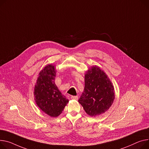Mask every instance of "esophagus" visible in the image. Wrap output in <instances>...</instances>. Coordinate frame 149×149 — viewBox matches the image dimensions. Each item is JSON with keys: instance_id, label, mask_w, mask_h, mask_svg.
I'll use <instances>...</instances> for the list:
<instances>
[{"instance_id": "34e87169", "label": "esophagus", "mask_w": 149, "mask_h": 149, "mask_svg": "<svg viewBox=\"0 0 149 149\" xmlns=\"http://www.w3.org/2000/svg\"><path fill=\"white\" fill-rule=\"evenodd\" d=\"M71 97L72 100H78V96H72Z\"/></svg>"}]
</instances>
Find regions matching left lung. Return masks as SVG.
<instances>
[{
    "instance_id": "1",
    "label": "left lung",
    "mask_w": 149,
    "mask_h": 149,
    "mask_svg": "<svg viewBox=\"0 0 149 149\" xmlns=\"http://www.w3.org/2000/svg\"><path fill=\"white\" fill-rule=\"evenodd\" d=\"M84 83L79 103L92 117L104 113L111 106L115 97L111 81L100 67L93 66L85 74Z\"/></svg>"
}]
</instances>
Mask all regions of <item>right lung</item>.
I'll return each mask as SVG.
<instances>
[{
    "label": "right lung",
    "mask_w": 149,
    "mask_h": 149,
    "mask_svg": "<svg viewBox=\"0 0 149 149\" xmlns=\"http://www.w3.org/2000/svg\"><path fill=\"white\" fill-rule=\"evenodd\" d=\"M56 75L54 65L45 66L39 72L34 88L37 105L45 113L53 117L60 115L69 102L55 84Z\"/></svg>",
    "instance_id": "obj_1"
}]
</instances>
